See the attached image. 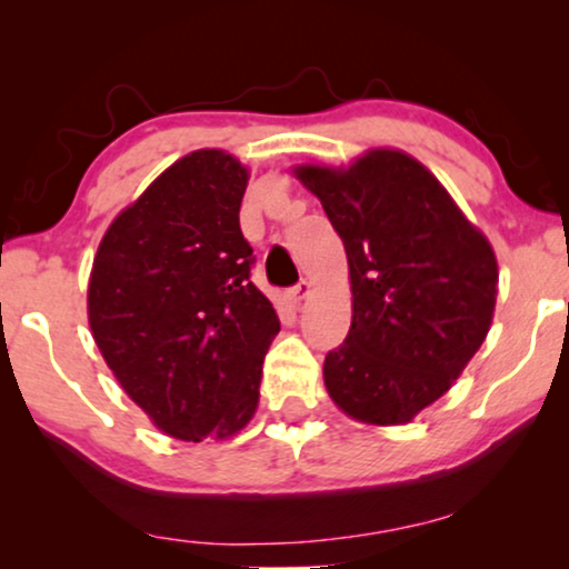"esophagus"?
I'll return each instance as SVG.
<instances>
[{
  "label": "esophagus",
  "instance_id": "1",
  "mask_svg": "<svg viewBox=\"0 0 569 569\" xmlns=\"http://www.w3.org/2000/svg\"><path fill=\"white\" fill-rule=\"evenodd\" d=\"M308 292H310V282H308V279H300L298 284L287 290V300H290L292 306H300V302L308 298Z\"/></svg>",
  "mask_w": 569,
  "mask_h": 569
}]
</instances>
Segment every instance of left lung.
I'll list each match as a JSON object with an SVG mask.
<instances>
[{
    "instance_id": "1",
    "label": "left lung",
    "mask_w": 569,
    "mask_h": 569,
    "mask_svg": "<svg viewBox=\"0 0 569 569\" xmlns=\"http://www.w3.org/2000/svg\"><path fill=\"white\" fill-rule=\"evenodd\" d=\"M295 173L339 232L352 282V326L326 355V391L360 422H411L487 339L492 246L407 152L370 150L349 168Z\"/></svg>"
}]
</instances>
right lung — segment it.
<instances>
[{
	"label": "right lung",
	"mask_w": 569,
	"mask_h": 569,
	"mask_svg": "<svg viewBox=\"0 0 569 569\" xmlns=\"http://www.w3.org/2000/svg\"><path fill=\"white\" fill-rule=\"evenodd\" d=\"M246 186L232 154H186L116 217L92 261V339L131 401L178 440L230 438L259 407L279 318L251 282Z\"/></svg>",
	"instance_id": "obj_1"
}]
</instances>
